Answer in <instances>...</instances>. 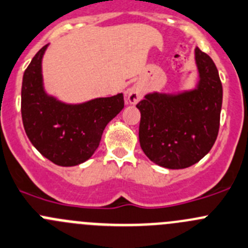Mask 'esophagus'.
<instances>
[{
  "label": "esophagus",
  "mask_w": 248,
  "mask_h": 248,
  "mask_svg": "<svg viewBox=\"0 0 248 248\" xmlns=\"http://www.w3.org/2000/svg\"><path fill=\"white\" fill-rule=\"evenodd\" d=\"M141 97H143V90H141V87H139L138 85H134L133 87L129 88L128 93H127V100H128V103H131V104L138 103L139 100L141 99Z\"/></svg>",
  "instance_id": "34e87169"
}]
</instances>
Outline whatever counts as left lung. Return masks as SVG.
Here are the masks:
<instances>
[{
	"mask_svg": "<svg viewBox=\"0 0 248 248\" xmlns=\"http://www.w3.org/2000/svg\"><path fill=\"white\" fill-rule=\"evenodd\" d=\"M200 82L175 95L146 94L140 111L139 141L156 165L170 170L190 167L212 149L219 131L223 87L210 55L196 48Z\"/></svg>",
	"mask_w": 248,
	"mask_h": 248,
	"instance_id": "1",
	"label": "left lung"
}]
</instances>
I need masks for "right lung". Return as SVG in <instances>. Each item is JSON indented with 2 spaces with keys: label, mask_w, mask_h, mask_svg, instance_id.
Segmentation results:
<instances>
[{
  "label": "right lung",
  "mask_w": 248,
  "mask_h": 248,
  "mask_svg": "<svg viewBox=\"0 0 248 248\" xmlns=\"http://www.w3.org/2000/svg\"><path fill=\"white\" fill-rule=\"evenodd\" d=\"M43 46L26 68L21 85V119L32 145L58 166H76L99 146L105 126L124 109V94L78 105L58 102L45 93L41 62Z\"/></svg>",
  "instance_id": "add662e5"
}]
</instances>
